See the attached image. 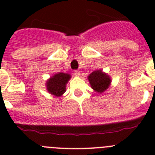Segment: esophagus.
Here are the masks:
<instances>
[{"label": "esophagus", "instance_id": "1", "mask_svg": "<svg viewBox=\"0 0 155 155\" xmlns=\"http://www.w3.org/2000/svg\"><path fill=\"white\" fill-rule=\"evenodd\" d=\"M80 71H78V70H75V71H74V74L75 75V76H80Z\"/></svg>", "mask_w": 155, "mask_h": 155}]
</instances>
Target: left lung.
Here are the masks:
<instances>
[{"label": "left lung", "mask_w": 155, "mask_h": 155, "mask_svg": "<svg viewBox=\"0 0 155 155\" xmlns=\"http://www.w3.org/2000/svg\"><path fill=\"white\" fill-rule=\"evenodd\" d=\"M92 89L98 93H102L109 88L111 84L110 77L101 70L93 71L87 77Z\"/></svg>", "instance_id": "8db88e82"}]
</instances>
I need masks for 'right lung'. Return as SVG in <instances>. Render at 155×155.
<instances>
[{
	"instance_id": "1",
	"label": "right lung",
	"mask_w": 155,
	"mask_h": 155,
	"mask_svg": "<svg viewBox=\"0 0 155 155\" xmlns=\"http://www.w3.org/2000/svg\"><path fill=\"white\" fill-rule=\"evenodd\" d=\"M71 78L69 74H56L46 81V89L53 95L61 96L66 91V84Z\"/></svg>"
}]
</instances>
